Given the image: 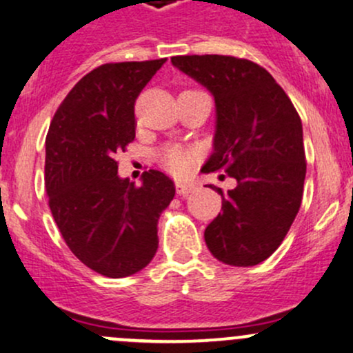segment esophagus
Returning a JSON list of instances; mask_svg holds the SVG:
<instances>
[{
	"instance_id": "34e87169",
	"label": "esophagus",
	"mask_w": 353,
	"mask_h": 353,
	"mask_svg": "<svg viewBox=\"0 0 353 353\" xmlns=\"http://www.w3.org/2000/svg\"><path fill=\"white\" fill-rule=\"evenodd\" d=\"M193 190H196V185L195 183H187V181H176V192L180 195H188Z\"/></svg>"
}]
</instances>
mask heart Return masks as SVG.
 I'll return each instance as SVG.
<instances>
[{"label":"heart","mask_w":353,"mask_h":353,"mask_svg":"<svg viewBox=\"0 0 353 353\" xmlns=\"http://www.w3.org/2000/svg\"><path fill=\"white\" fill-rule=\"evenodd\" d=\"M195 160V151L187 150V148L181 146H172L166 148L165 151L161 153V161L170 172L178 173H187L190 170L192 163Z\"/></svg>","instance_id":"heart-1"}]
</instances>
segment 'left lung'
<instances>
[{
	"label": "left lung",
	"mask_w": 353,
	"mask_h": 353,
	"mask_svg": "<svg viewBox=\"0 0 353 353\" xmlns=\"http://www.w3.org/2000/svg\"><path fill=\"white\" fill-rule=\"evenodd\" d=\"M172 63L215 101L214 151L202 172H225L237 181L227 192L210 185L222 212L203 234L208 251L229 266H256L279 248L301 205V119L281 85L251 60L181 55Z\"/></svg>",
	"instance_id": "1"
}]
</instances>
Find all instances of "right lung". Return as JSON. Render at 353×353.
Here are the masks:
<instances>
[{"mask_svg":"<svg viewBox=\"0 0 353 353\" xmlns=\"http://www.w3.org/2000/svg\"><path fill=\"white\" fill-rule=\"evenodd\" d=\"M166 59L105 63L67 94L48 130L45 187L57 227L87 268L126 278L151 263L158 221L175 196L163 172L134 187L117 175L116 153L134 139V102Z\"/></svg>","mask_w":353,"mask_h":353,"instance_id":"obj_1","label":"right lung"}]
</instances>
